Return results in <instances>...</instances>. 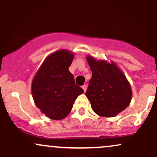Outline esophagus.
<instances>
[{
  "instance_id": "1",
  "label": "esophagus",
  "mask_w": 157,
  "mask_h": 157,
  "mask_svg": "<svg viewBox=\"0 0 157 157\" xmlns=\"http://www.w3.org/2000/svg\"><path fill=\"white\" fill-rule=\"evenodd\" d=\"M82 89L84 90V91H85V92H86V89H87V86H86V85H83V86H82Z\"/></svg>"
}]
</instances>
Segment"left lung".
Wrapping results in <instances>:
<instances>
[{
	"label": "left lung",
	"mask_w": 157,
	"mask_h": 157,
	"mask_svg": "<svg viewBox=\"0 0 157 157\" xmlns=\"http://www.w3.org/2000/svg\"><path fill=\"white\" fill-rule=\"evenodd\" d=\"M86 59L92 77L86 95L93 111L103 117L116 116L130 104L132 97L130 83L113 62L96 60L91 56Z\"/></svg>",
	"instance_id": "obj_1"
}]
</instances>
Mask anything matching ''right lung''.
Here are the masks:
<instances>
[{"instance_id": "1", "label": "right lung", "mask_w": 157, "mask_h": 157, "mask_svg": "<svg viewBox=\"0 0 157 157\" xmlns=\"http://www.w3.org/2000/svg\"><path fill=\"white\" fill-rule=\"evenodd\" d=\"M74 54L61 49L48 55L34 77L32 94L37 107L52 120L67 117L75 100L84 92L68 71Z\"/></svg>"}]
</instances>
